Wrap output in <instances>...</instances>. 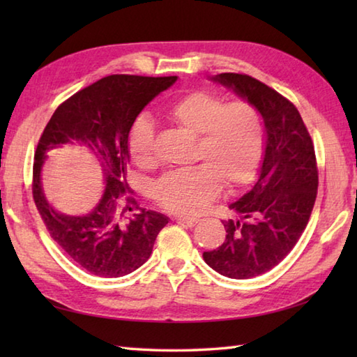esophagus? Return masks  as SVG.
<instances>
[{"instance_id":"1","label":"esophagus","mask_w":357,"mask_h":357,"mask_svg":"<svg viewBox=\"0 0 357 357\" xmlns=\"http://www.w3.org/2000/svg\"><path fill=\"white\" fill-rule=\"evenodd\" d=\"M198 221L199 219H196V218H176V222L178 224H184V225H188V227H193V225H196L198 224Z\"/></svg>"}]
</instances>
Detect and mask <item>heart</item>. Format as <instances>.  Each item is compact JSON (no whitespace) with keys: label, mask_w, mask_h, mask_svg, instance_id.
I'll return each mask as SVG.
<instances>
[{"label":"heart","mask_w":357,"mask_h":357,"mask_svg":"<svg viewBox=\"0 0 357 357\" xmlns=\"http://www.w3.org/2000/svg\"><path fill=\"white\" fill-rule=\"evenodd\" d=\"M165 116L196 135L193 161L199 164L169 172L158 181L153 196L159 206L172 213L193 216L216 198L221 185L233 192L255 179L264 151V128L252 104H225L218 95L193 92L167 105ZM153 142L151 119H136L128 135V153L136 164H155Z\"/></svg>","instance_id":"heart-1"}]
</instances>
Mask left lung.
I'll use <instances>...</instances> for the list:
<instances>
[{
	"mask_svg": "<svg viewBox=\"0 0 357 357\" xmlns=\"http://www.w3.org/2000/svg\"><path fill=\"white\" fill-rule=\"evenodd\" d=\"M252 104L265 126L259 178L230 208L225 239L202 257L231 279H250L284 261L304 233L317 193L313 141L298 109L276 90L248 75L219 73L211 78Z\"/></svg>",
	"mask_w": 357,
	"mask_h": 357,
	"instance_id": "left-lung-1",
	"label": "left lung"
}]
</instances>
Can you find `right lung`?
I'll return each mask as SVG.
<instances>
[{"label": "right lung", "instance_id": "right-lung-1", "mask_svg": "<svg viewBox=\"0 0 357 357\" xmlns=\"http://www.w3.org/2000/svg\"><path fill=\"white\" fill-rule=\"evenodd\" d=\"M178 77L110 75L79 90L53 113L38 142L33 164V199L53 241L79 267L101 278H121L146 262L169 218L153 210L123 207L128 190V133L142 109ZM67 149L92 153L102 165L106 188L86 215H64L45 198L40 169L49 155ZM132 202L130 198L126 199Z\"/></svg>", "mask_w": 357, "mask_h": 357}]
</instances>
